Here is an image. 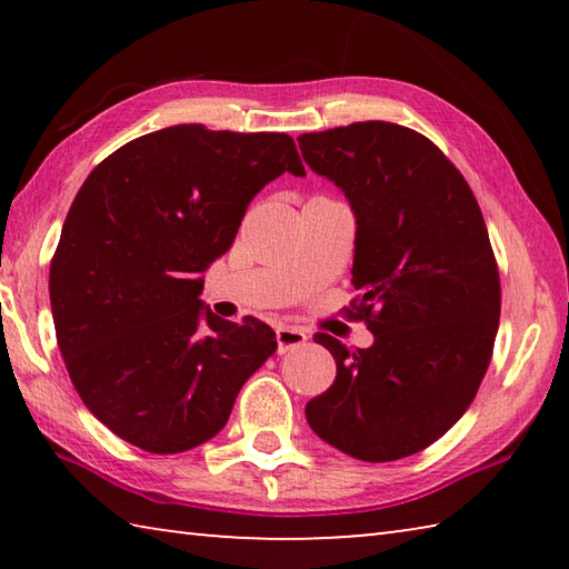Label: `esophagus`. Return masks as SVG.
<instances>
[{
  "label": "esophagus",
  "mask_w": 569,
  "mask_h": 569,
  "mask_svg": "<svg viewBox=\"0 0 569 569\" xmlns=\"http://www.w3.org/2000/svg\"><path fill=\"white\" fill-rule=\"evenodd\" d=\"M276 341H278V353H286V351L298 349V346H303L308 341V333L303 329H296V326H278Z\"/></svg>",
  "instance_id": "obj_1"
}]
</instances>
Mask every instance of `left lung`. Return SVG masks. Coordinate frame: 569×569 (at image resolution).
Here are the masks:
<instances>
[{
    "label": "left lung",
    "instance_id": "left-lung-1",
    "mask_svg": "<svg viewBox=\"0 0 569 569\" xmlns=\"http://www.w3.org/2000/svg\"><path fill=\"white\" fill-rule=\"evenodd\" d=\"M298 148L353 208L359 296L346 313L373 333L356 351L313 336L336 379L306 419L353 459L417 455L461 419L492 361L502 288L479 203L455 162L403 124L306 132Z\"/></svg>",
    "mask_w": 569,
    "mask_h": 569
}]
</instances>
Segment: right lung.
Returning <instances> with one entry per match:
<instances>
[{
    "label": "right lung",
    "instance_id": "1",
    "mask_svg": "<svg viewBox=\"0 0 569 569\" xmlns=\"http://www.w3.org/2000/svg\"><path fill=\"white\" fill-rule=\"evenodd\" d=\"M283 172L306 176L291 134L172 124L82 182L50 301L67 373L112 435L152 455L203 445L278 349L271 326L218 319L198 296L250 200Z\"/></svg>",
    "mask_w": 569,
    "mask_h": 569
}]
</instances>
